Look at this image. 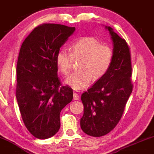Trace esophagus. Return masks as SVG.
Returning <instances> with one entry per match:
<instances>
[{"mask_svg": "<svg viewBox=\"0 0 154 154\" xmlns=\"http://www.w3.org/2000/svg\"><path fill=\"white\" fill-rule=\"evenodd\" d=\"M73 98H74V100H78L79 99V97L78 94L76 93V92H74Z\"/></svg>", "mask_w": 154, "mask_h": 154, "instance_id": "obj_1", "label": "esophagus"}]
</instances>
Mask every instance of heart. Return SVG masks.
<instances>
[{
    "mask_svg": "<svg viewBox=\"0 0 154 154\" xmlns=\"http://www.w3.org/2000/svg\"><path fill=\"white\" fill-rule=\"evenodd\" d=\"M69 52L60 50L56 57L59 72L66 75L71 71L74 61L79 62V71L72 74L65 79V84L74 90L84 89L90 81L101 79L110 68L113 61L112 49L103 45L93 37H82L71 44Z\"/></svg>",
    "mask_w": 154,
    "mask_h": 154,
    "instance_id": "b5f03b06",
    "label": "heart"
}]
</instances>
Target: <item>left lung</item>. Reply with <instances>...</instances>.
<instances>
[{
	"label": "left lung",
	"instance_id": "8db88e82",
	"mask_svg": "<svg viewBox=\"0 0 154 154\" xmlns=\"http://www.w3.org/2000/svg\"><path fill=\"white\" fill-rule=\"evenodd\" d=\"M105 28L113 44V61L105 75L81 96L84 105L81 128L93 137L105 136L117 125L133 90L130 49L112 28Z\"/></svg>",
	"mask_w": 154,
	"mask_h": 154
}]
</instances>
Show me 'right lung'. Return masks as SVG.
<instances>
[{
    "label": "right lung",
    "instance_id": "1",
    "mask_svg": "<svg viewBox=\"0 0 154 154\" xmlns=\"http://www.w3.org/2000/svg\"><path fill=\"white\" fill-rule=\"evenodd\" d=\"M75 27L44 23L22 44L16 66V99L28 131L39 139L54 136L60 128V112L72 100L69 86L61 87L56 57Z\"/></svg>",
    "mask_w": 154,
    "mask_h": 154
}]
</instances>
